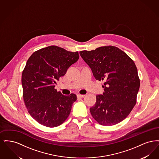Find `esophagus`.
I'll return each mask as SVG.
<instances>
[{
    "label": "esophagus",
    "mask_w": 159,
    "mask_h": 159,
    "mask_svg": "<svg viewBox=\"0 0 159 159\" xmlns=\"http://www.w3.org/2000/svg\"><path fill=\"white\" fill-rule=\"evenodd\" d=\"M77 98H82L84 97V95H81V94H77Z\"/></svg>",
    "instance_id": "obj_1"
}]
</instances>
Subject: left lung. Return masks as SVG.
<instances>
[{"mask_svg": "<svg viewBox=\"0 0 159 159\" xmlns=\"http://www.w3.org/2000/svg\"><path fill=\"white\" fill-rule=\"evenodd\" d=\"M80 54L96 80L104 82L102 95H96V102L90 108L92 116L104 126L120 123L136 104L140 80L135 62L113 46L82 51Z\"/></svg>", "mask_w": 159, "mask_h": 159, "instance_id": "obj_1", "label": "left lung"}]
</instances>
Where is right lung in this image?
Returning <instances> with one entry per match:
<instances>
[{"label":"right lung","mask_w":159,"mask_h":159,"mask_svg":"<svg viewBox=\"0 0 159 159\" xmlns=\"http://www.w3.org/2000/svg\"><path fill=\"white\" fill-rule=\"evenodd\" d=\"M79 58L77 51L52 45L35 51L28 59L21 77L23 99L29 113L40 125L54 128L67 119L76 95H63L55 84Z\"/></svg>","instance_id":"obj_1"}]
</instances>
